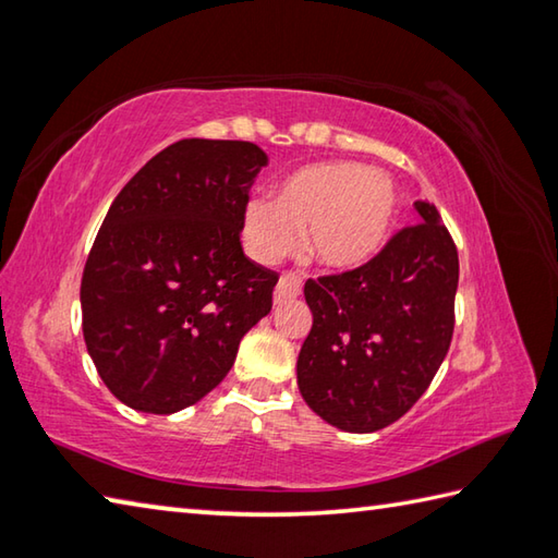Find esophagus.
Segmentation results:
<instances>
[{"label": "esophagus", "instance_id": "34e87169", "mask_svg": "<svg viewBox=\"0 0 558 558\" xmlns=\"http://www.w3.org/2000/svg\"><path fill=\"white\" fill-rule=\"evenodd\" d=\"M302 292V280L295 276V272H286V276H280L276 292H272V300L276 302H286L298 298Z\"/></svg>", "mask_w": 558, "mask_h": 558}]
</instances>
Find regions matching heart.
Returning <instances> with one entry per match:
<instances>
[{
  "mask_svg": "<svg viewBox=\"0 0 558 558\" xmlns=\"http://www.w3.org/2000/svg\"><path fill=\"white\" fill-rule=\"evenodd\" d=\"M395 187L361 163L300 168L278 199H251L244 209V239L253 258L276 263L290 256L307 234V251L329 268L361 266L388 234Z\"/></svg>",
  "mask_w": 558,
  "mask_h": 558,
  "instance_id": "b5f03b06",
  "label": "heart"
}]
</instances>
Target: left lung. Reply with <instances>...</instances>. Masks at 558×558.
<instances>
[{
    "instance_id": "left-lung-1",
    "label": "left lung",
    "mask_w": 558,
    "mask_h": 558,
    "mask_svg": "<svg viewBox=\"0 0 558 558\" xmlns=\"http://www.w3.org/2000/svg\"><path fill=\"white\" fill-rule=\"evenodd\" d=\"M417 221L368 263L305 282L312 329L298 385L331 427L353 434L398 422L437 376L453 337L459 251L439 211L414 202Z\"/></svg>"
}]
</instances>
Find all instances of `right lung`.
<instances>
[{
  "mask_svg": "<svg viewBox=\"0 0 558 558\" xmlns=\"http://www.w3.org/2000/svg\"><path fill=\"white\" fill-rule=\"evenodd\" d=\"M266 163L251 141L182 138L111 202L80 302L99 378L131 410L173 414L205 398L270 312L278 272L241 248Z\"/></svg>",
  "mask_w": 558,
  "mask_h": 558,
  "instance_id": "1",
  "label": "right lung"
}]
</instances>
